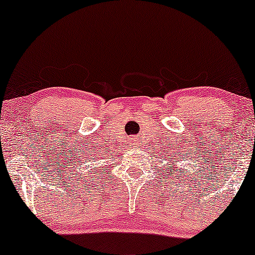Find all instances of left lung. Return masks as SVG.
Wrapping results in <instances>:
<instances>
[{
	"instance_id": "obj_1",
	"label": "left lung",
	"mask_w": 255,
	"mask_h": 255,
	"mask_svg": "<svg viewBox=\"0 0 255 255\" xmlns=\"http://www.w3.org/2000/svg\"><path fill=\"white\" fill-rule=\"evenodd\" d=\"M170 166H172V164H170ZM172 168H173V167H172ZM169 169H170V167H169ZM172 170H174V169H172Z\"/></svg>"
}]
</instances>
